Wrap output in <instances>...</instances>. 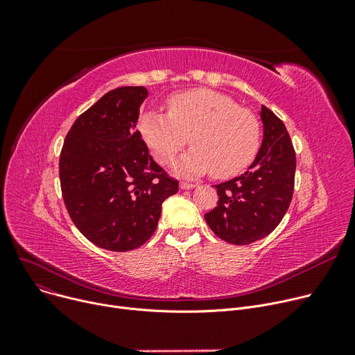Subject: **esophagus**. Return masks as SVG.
<instances>
[{
	"label": "esophagus",
	"mask_w": 355,
	"mask_h": 355,
	"mask_svg": "<svg viewBox=\"0 0 355 355\" xmlns=\"http://www.w3.org/2000/svg\"><path fill=\"white\" fill-rule=\"evenodd\" d=\"M194 187H196V184H193V182H184V181L180 182V189L181 190H191Z\"/></svg>",
	"instance_id": "34e87169"
}]
</instances>
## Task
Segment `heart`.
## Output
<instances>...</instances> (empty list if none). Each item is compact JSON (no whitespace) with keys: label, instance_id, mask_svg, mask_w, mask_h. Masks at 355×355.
<instances>
[{"label":"heart","instance_id":"heart-1","mask_svg":"<svg viewBox=\"0 0 355 355\" xmlns=\"http://www.w3.org/2000/svg\"><path fill=\"white\" fill-rule=\"evenodd\" d=\"M168 114L145 112L139 130L161 164H170L187 145L194 146L177 164L184 175L214 170L217 178L241 173L254 158L260 125L253 112L211 89H189L166 101Z\"/></svg>","mask_w":355,"mask_h":355}]
</instances>
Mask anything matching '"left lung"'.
Masks as SVG:
<instances>
[{"label": "left lung", "mask_w": 355, "mask_h": 355, "mask_svg": "<svg viewBox=\"0 0 355 355\" xmlns=\"http://www.w3.org/2000/svg\"><path fill=\"white\" fill-rule=\"evenodd\" d=\"M263 141L249 170L214 185L217 206L204 214L209 227L232 245H250L282 221L293 196L296 157L284 122L262 106Z\"/></svg>", "instance_id": "8db88e82"}]
</instances>
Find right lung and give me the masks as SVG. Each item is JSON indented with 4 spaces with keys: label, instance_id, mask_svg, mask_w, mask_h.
I'll list each match as a JSON object with an SVG mask.
<instances>
[{
    "label": "right lung",
    "instance_id": "obj_1",
    "mask_svg": "<svg viewBox=\"0 0 355 355\" xmlns=\"http://www.w3.org/2000/svg\"><path fill=\"white\" fill-rule=\"evenodd\" d=\"M144 86L107 92L74 121L59 162L64 206L93 245L112 252L142 246L178 181L149 155L137 130Z\"/></svg>",
    "mask_w": 355,
    "mask_h": 355
}]
</instances>
